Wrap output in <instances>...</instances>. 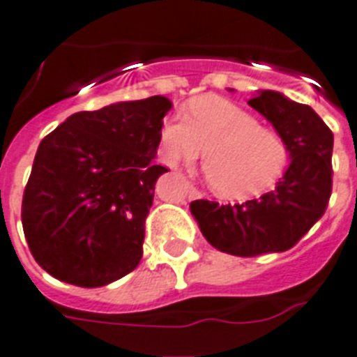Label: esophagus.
Masks as SVG:
<instances>
[{
	"instance_id": "esophagus-1",
	"label": "esophagus",
	"mask_w": 357,
	"mask_h": 357,
	"mask_svg": "<svg viewBox=\"0 0 357 357\" xmlns=\"http://www.w3.org/2000/svg\"><path fill=\"white\" fill-rule=\"evenodd\" d=\"M187 189H189V195H196V189L192 185H187Z\"/></svg>"
}]
</instances>
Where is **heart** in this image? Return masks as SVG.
<instances>
[{"label":"heart","mask_w":357,"mask_h":357,"mask_svg":"<svg viewBox=\"0 0 357 357\" xmlns=\"http://www.w3.org/2000/svg\"><path fill=\"white\" fill-rule=\"evenodd\" d=\"M159 148L168 165L192 162L204 153V174L217 195L243 200L271 189L287 165V148L274 129L218 96H200L187 120L162 122Z\"/></svg>","instance_id":"b5f03b06"}]
</instances>
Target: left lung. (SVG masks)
Returning a JSON list of instances; mask_svg holds the SVG:
<instances>
[{"mask_svg": "<svg viewBox=\"0 0 357 357\" xmlns=\"http://www.w3.org/2000/svg\"><path fill=\"white\" fill-rule=\"evenodd\" d=\"M248 105L283 139L287 170L257 200L235 206L190 202V215L207 243L241 257L293 248L324 215L332 195L333 135L321 116L276 91H255Z\"/></svg>", "mask_w": 357, "mask_h": 357, "instance_id": "obj_1", "label": "left lung"}]
</instances>
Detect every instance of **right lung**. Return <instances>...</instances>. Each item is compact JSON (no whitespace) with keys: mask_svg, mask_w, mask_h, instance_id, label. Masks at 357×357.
<instances>
[{"mask_svg":"<svg viewBox=\"0 0 357 357\" xmlns=\"http://www.w3.org/2000/svg\"><path fill=\"white\" fill-rule=\"evenodd\" d=\"M165 96L81 111L42 140L22 202L38 265L61 282L102 287L139 265L153 185Z\"/></svg>","mask_w":357,"mask_h":357,"instance_id":"1","label":"right lung"}]
</instances>
